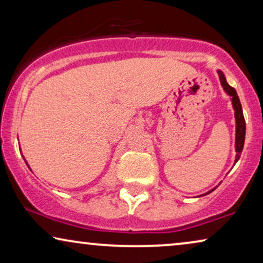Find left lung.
<instances>
[{
  "label": "left lung",
  "instance_id": "8db88e82",
  "mask_svg": "<svg viewBox=\"0 0 263 263\" xmlns=\"http://www.w3.org/2000/svg\"><path fill=\"white\" fill-rule=\"evenodd\" d=\"M218 73H219V79H220L222 88H224L225 92L228 93V95L232 98V105H233V109H235L236 124H237V128H236V152H237L236 161H237L239 159L240 153H242V151H243L244 139H246V120H244L242 105H240L239 98H238V96H237L236 89L231 87V86H230L228 82H226V79L224 77V74H222L220 70H219ZM213 190L214 189H212L211 192H208L207 194L212 193ZM207 194H206V195H207Z\"/></svg>",
  "mask_w": 263,
  "mask_h": 263
}]
</instances>
